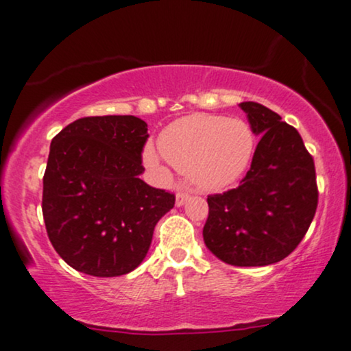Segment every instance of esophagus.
<instances>
[{"instance_id": "1", "label": "esophagus", "mask_w": 351, "mask_h": 351, "mask_svg": "<svg viewBox=\"0 0 351 351\" xmlns=\"http://www.w3.org/2000/svg\"><path fill=\"white\" fill-rule=\"evenodd\" d=\"M188 199H189V194L186 191H178V193H176V199H175L176 208H181V206H183Z\"/></svg>"}]
</instances>
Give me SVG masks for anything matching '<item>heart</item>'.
Returning <instances> with one entry per match:
<instances>
[{"instance_id":"1","label":"heart","mask_w":351,"mask_h":351,"mask_svg":"<svg viewBox=\"0 0 351 351\" xmlns=\"http://www.w3.org/2000/svg\"><path fill=\"white\" fill-rule=\"evenodd\" d=\"M256 137L247 121L216 114H191L171 122L160 135V152L189 183L204 193L229 188L250 167ZM145 162L158 167L160 155L152 147Z\"/></svg>"}]
</instances>
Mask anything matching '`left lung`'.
Returning a JSON list of instances; mask_svg holds the SVG:
<instances>
[{
	"label": "left lung",
	"mask_w": 351,
	"mask_h": 351,
	"mask_svg": "<svg viewBox=\"0 0 351 351\" xmlns=\"http://www.w3.org/2000/svg\"><path fill=\"white\" fill-rule=\"evenodd\" d=\"M261 135L240 186L208 197L206 247L232 267H267L289 255L317 209L314 160L293 125L260 103L239 104Z\"/></svg>",
	"instance_id": "1"
}]
</instances>
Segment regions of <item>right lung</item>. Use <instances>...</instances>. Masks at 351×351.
<instances>
[{"label": "right lung", "mask_w": 351, "mask_h": 351, "mask_svg": "<svg viewBox=\"0 0 351 351\" xmlns=\"http://www.w3.org/2000/svg\"><path fill=\"white\" fill-rule=\"evenodd\" d=\"M147 130L135 116L83 117L50 143L42 214L55 252L77 271H134L175 206L173 194L138 178Z\"/></svg>", "instance_id": "1"}]
</instances>
